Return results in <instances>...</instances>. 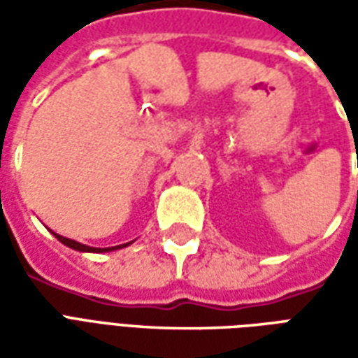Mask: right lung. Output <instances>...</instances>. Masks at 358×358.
<instances>
[{
	"instance_id": "add662e5",
	"label": "right lung",
	"mask_w": 358,
	"mask_h": 358,
	"mask_svg": "<svg viewBox=\"0 0 358 358\" xmlns=\"http://www.w3.org/2000/svg\"><path fill=\"white\" fill-rule=\"evenodd\" d=\"M53 236L57 238L61 243H65L66 248L76 249V251H84V253H105V251H115V249H122L126 245H130V243H124V245H117V248H90V245H84V243H78V241L69 240V238H63V236H59V234L53 232Z\"/></svg>"
}]
</instances>
